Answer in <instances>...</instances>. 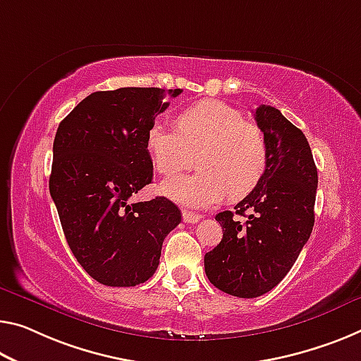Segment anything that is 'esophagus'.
I'll list each match as a JSON object with an SVG mask.
<instances>
[{
	"label": "esophagus",
	"instance_id": "34e87169",
	"mask_svg": "<svg viewBox=\"0 0 361 361\" xmlns=\"http://www.w3.org/2000/svg\"><path fill=\"white\" fill-rule=\"evenodd\" d=\"M182 218H184V223L195 224V223H198V221H200V218H202V216H200V214H195V213H192V212H187V209H184V212H182Z\"/></svg>",
	"mask_w": 361,
	"mask_h": 361
}]
</instances>
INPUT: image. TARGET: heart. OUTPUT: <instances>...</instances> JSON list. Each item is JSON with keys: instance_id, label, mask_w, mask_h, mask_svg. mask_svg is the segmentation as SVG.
<instances>
[{"instance_id": "heart-1", "label": "heart", "mask_w": 361, "mask_h": 361, "mask_svg": "<svg viewBox=\"0 0 361 361\" xmlns=\"http://www.w3.org/2000/svg\"><path fill=\"white\" fill-rule=\"evenodd\" d=\"M176 130L154 123L145 145L154 169L166 177L192 166L200 171L163 182L166 197L197 208L219 203L229 193L242 198L264 174L266 143L262 130L242 113L218 99H204L176 116Z\"/></svg>"}]
</instances>
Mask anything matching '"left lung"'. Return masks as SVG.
<instances>
[{"instance_id": "8db88e82", "label": "left lung", "mask_w": 361, "mask_h": 361, "mask_svg": "<svg viewBox=\"0 0 361 361\" xmlns=\"http://www.w3.org/2000/svg\"><path fill=\"white\" fill-rule=\"evenodd\" d=\"M255 121L264 135L266 169L257 187L216 221L223 240L204 255V273L219 290L255 298L279 284L297 262L314 224L318 171L312 148L279 109L262 104ZM234 214L245 215L242 225Z\"/></svg>"}]
</instances>
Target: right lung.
<instances>
[{
  "label": "right lung",
  "instance_id": "right-lung-1",
  "mask_svg": "<svg viewBox=\"0 0 361 361\" xmlns=\"http://www.w3.org/2000/svg\"><path fill=\"white\" fill-rule=\"evenodd\" d=\"M182 90L124 87L95 92L61 121L49 193L66 240L99 284L130 287L154 274L164 237L180 223L171 200L130 203L153 179L145 137Z\"/></svg>",
  "mask_w": 361,
  "mask_h": 361
}]
</instances>
